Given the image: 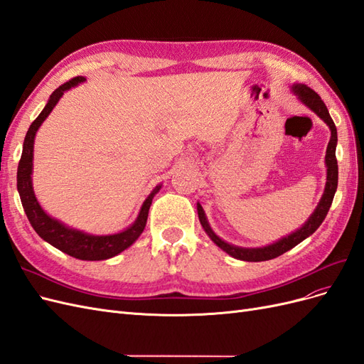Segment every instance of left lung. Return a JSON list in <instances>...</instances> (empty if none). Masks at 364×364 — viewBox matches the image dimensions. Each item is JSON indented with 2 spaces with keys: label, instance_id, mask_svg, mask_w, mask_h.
I'll list each match as a JSON object with an SVG mask.
<instances>
[{
  "label": "left lung",
  "instance_id": "left-lung-1",
  "mask_svg": "<svg viewBox=\"0 0 364 364\" xmlns=\"http://www.w3.org/2000/svg\"><path fill=\"white\" fill-rule=\"evenodd\" d=\"M291 92L297 97V100L301 103H304L308 109L323 119L326 126L331 130V138H329L328 147H326V155H325V165H326V183H325V190L322 194L321 202L317 203L314 213L310 215V218L297 229L294 232L285 235L282 238H279L278 241H274L272 245L262 246V247H240V246H234L228 243V241L220 238L213 228L209 226L206 214L203 211V208L200 203H197V214H199V220L200 225L205 229V232L208 234V237L211 238L214 243L225 250L228 255H230L232 258L241 259V261H250V262H258V261H267V259H273L282 253H285L287 250L293 249L294 246H297L304 241L305 238L310 237L311 234L316 232V229L322 225V222L325 220L329 208H331L334 194L337 191V182H338V167H337V159H336V147H337V129L334 121L329 115L328 109L325 106V103L322 102V98L318 97L317 92H314L311 87H308L306 85L302 83H294L291 86Z\"/></svg>",
  "mask_w": 364,
  "mask_h": 364
}]
</instances>
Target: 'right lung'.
<instances>
[{"label":"right lung","mask_w":364,"mask_h":364,"mask_svg":"<svg viewBox=\"0 0 364 364\" xmlns=\"http://www.w3.org/2000/svg\"><path fill=\"white\" fill-rule=\"evenodd\" d=\"M85 80H86L85 77L79 75L75 77V79H71L70 82L59 86L58 90L50 95L48 103L42 109V112L38 115V118L30 124L24 139L23 155H21V159L18 164L16 186L21 197V203H23L28 222L42 240H46L51 246L62 250L63 253H68L70 257H74L77 259L102 261V259H109L118 255V253L130 247L138 240V237L142 234V230L146 228L149 209H150L153 197H155L156 193H159L162 183H159L156 188H153V191L149 194V197L139 209V214L135 222L117 234H109V235L87 234L80 229H74L63 225L60 220L54 218L43 211L36 199L35 191H33V181H31L33 147H35L36 132L39 130L43 121L47 119V117L51 114L54 106L58 105L63 92L70 91L71 87L83 83Z\"/></svg>","instance_id":"right-lung-1"}]
</instances>
